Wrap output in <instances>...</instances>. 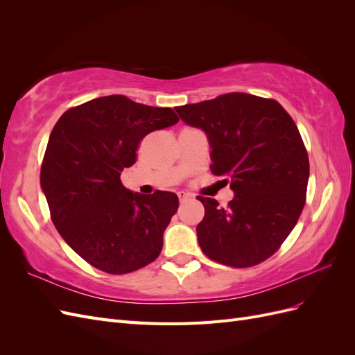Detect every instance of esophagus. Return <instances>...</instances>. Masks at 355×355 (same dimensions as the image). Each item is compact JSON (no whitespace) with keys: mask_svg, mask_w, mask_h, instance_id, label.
Returning <instances> with one entry per match:
<instances>
[{"mask_svg":"<svg viewBox=\"0 0 355 355\" xmlns=\"http://www.w3.org/2000/svg\"><path fill=\"white\" fill-rule=\"evenodd\" d=\"M178 197H179L180 202H184V201H187L188 198H191V194H188V192H185V191H179V192H178Z\"/></svg>","mask_w":355,"mask_h":355,"instance_id":"esophagus-1","label":"esophagus"}]
</instances>
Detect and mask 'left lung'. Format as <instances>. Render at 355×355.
<instances>
[{
    "instance_id": "left-lung-1",
    "label": "left lung",
    "mask_w": 355,
    "mask_h": 355,
    "mask_svg": "<svg viewBox=\"0 0 355 355\" xmlns=\"http://www.w3.org/2000/svg\"><path fill=\"white\" fill-rule=\"evenodd\" d=\"M176 112L206 132L211 173L227 176L235 194L227 207L197 197L204 204L197 227L201 250L234 268L263 262L280 249L305 206L309 159L292 116L277 101L247 93L178 106Z\"/></svg>"
}]
</instances>
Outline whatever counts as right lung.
I'll return each instance as SVG.
<instances>
[{
	"label": "right lung",
	"mask_w": 355,
	"mask_h": 355,
	"mask_svg": "<svg viewBox=\"0 0 355 355\" xmlns=\"http://www.w3.org/2000/svg\"><path fill=\"white\" fill-rule=\"evenodd\" d=\"M179 121L171 108L103 96L73 106L53 127L41 164V188L62 239L85 262L128 274L154 262L179 207L173 192L142 196L121 184L142 139Z\"/></svg>",
	"instance_id": "obj_1"
}]
</instances>
